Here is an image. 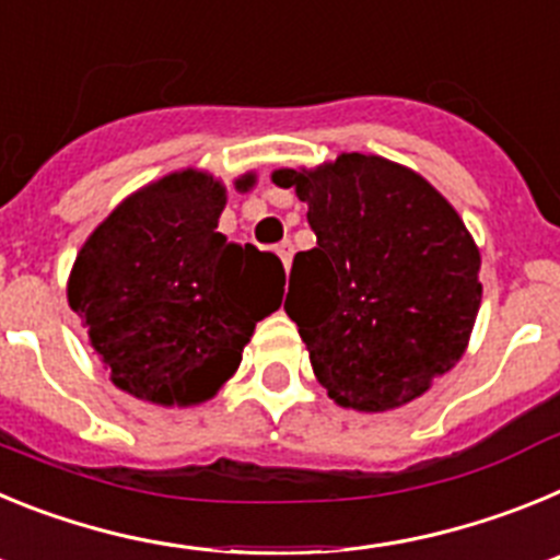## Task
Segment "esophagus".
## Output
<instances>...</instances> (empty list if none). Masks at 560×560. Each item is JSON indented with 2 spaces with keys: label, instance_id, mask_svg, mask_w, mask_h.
<instances>
[{
  "label": "esophagus",
  "instance_id": "34e87169",
  "mask_svg": "<svg viewBox=\"0 0 560 560\" xmlns=\"http://www.w3.org/2000/svg\"><path fill=\"white\" fill-rule=\"evenodd\" d=\"M277 257L283 260V269L289 271L291 269V257H294V246L289 244V241H283V244H277Z\"/></svg>",
  "mask_w": 560,
  "mask_h": 560
}]
</instances>
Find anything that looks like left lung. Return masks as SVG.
<instances>
[{"label": "left lung", "instance_id": "8db88e82", "mask_svg": "<svg viewBox=\"0 0 560 560\" xmlns=\"http://www.w3.org/2000/svg\"><path fill=\"white\" fill-rule=\"evenodd\" d=\"M308 205L316 246L296 252L285 314L316 381L355 412L420 398L463 359L479 303V249L443 192L375 153L280 167Z\"/></svg>", "mask_w": 560, "mask_h": 560}]
</instances>
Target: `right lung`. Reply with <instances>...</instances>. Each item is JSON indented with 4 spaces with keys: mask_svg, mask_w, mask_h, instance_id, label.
Masks as SVG:
<instances>
[{
    "mask_svg": "<svg viewBox=\"0 0 560 560\" xmlns=\"http://www.w3.org/2000/svg\"><path fill=\"white\" fill-rule=\"evenodd\" d=\"M235 185L249 190L255 173ZM224 207L212 173L173 171L122 199L78 252L69 308L122 393L156 407L205 404L283 303L280 257L230 244Z\"/></svg>",
    "mask_w": 560,
    "mask_h": 560,
    "instance_id": "add662e5",
    "label": "right lung"
}]
</instances>
